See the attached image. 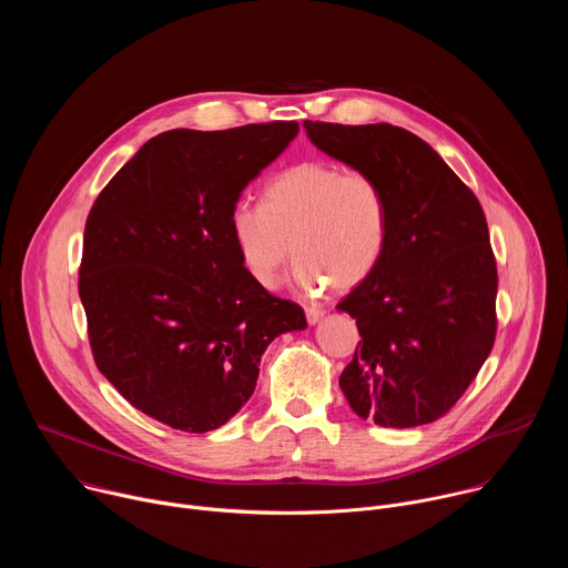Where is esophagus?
Returning <instances> with one entry per match:
<instances>
[{
    "mask_svg": "<svg viewBox=\"0 0 568 568\" xmlns=\"http://www.w3.org/2000/svg\"><path fill=\"white\" fill-rule=\"evenodd\" d=\"M323 314H326V310H323L321 305H307V307H305L307 323H312V326H314L316 321H321V316H323Z\"/></svg>",
    "mask_w": 568,
    "mask_h": 568,
    "instance_id": "esophagus-1",
    "label": "esophagus"
}]
</instances>
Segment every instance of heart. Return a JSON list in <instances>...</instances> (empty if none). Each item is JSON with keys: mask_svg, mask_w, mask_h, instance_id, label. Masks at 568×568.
Masks as SVG:
<instances>
[{"mask_svg": "<svg viewBox=\"0 0 568 568\" xmlns=\"http://www.w3.org/2000/svg\"><path fill=\"white\" fill-rule=\"evenodd\" d=\"M388 195L368 171H344L326 161H303L265 189V202L240 197L229 229L242 267L263 287H274L292 254L294 283L318 294L366 281L388 240Z\"/></svg>", "mask_w": 568, "mask_h": 568, "instance_id": "obj_1", "label": "heart"}]
</instances>
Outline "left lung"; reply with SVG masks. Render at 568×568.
Listing matches in <instances>:
<instances>
[{
  "label": "left lung",
  "mask_w": 568,
  "mask_h": 568,
  "mask_svg": "<svg viewBox=\"0 0 568 568\" xmlns=\"http://www.w3.org/2000/svg\"><path fill=\"white\" fill-rule=\"evenodd\" d=\"M310 141L388 195L382 261L337 310L362 342L339 386L351 409L379 427L443 418L497 337V261L476 195L409 130L305 121Z\"/></svg>",
  "instance_id": "left-lung-1"
}]
</instances>
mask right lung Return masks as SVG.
Here are the masks:
<instances>
[{
  "label": "right lung",
  "instance_id": "1",
  "mask_svg": "<svg viewBox=\"0 0 568 568\" xmlns=\"http://www.w3.org/2000/svg\"><path fill=\"white\" fill-rule=\"evenodd\" d=\"M296 121L152 136L97 197L78 294L99 371L145 416L189 434L245 404L274 337L307 328L301 305L242 267L229 229L245 186Z\"/></svg>",
  "mask_w": 568,
  "mask_h": 568
}]
</instances>
